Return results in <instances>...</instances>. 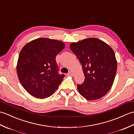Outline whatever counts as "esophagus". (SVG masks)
<instances>
[{
    "label": "esophagus",
    "mask_w": 134,
    "mask_h": 134,
    "mask_svg": "<svg viewBox=\"0 0 134 134\" xmlns=\"http://www.w3.org/2000/svg\"><path fill=\"white\" fill-rule=\"evenodd\" d=\"M67 75L68 76H72L74 75V74H72L71 72H69V73L67 74Z\"/></svg>",
    "instance_id": "1"
}]
</instances>
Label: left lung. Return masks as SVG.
<instances>
[{
  "label": "left lung",
  "mask_w": 134,
  "mask_h": 134,
  "mask_svg": "<svg viewBox=\"0 0 134 134\" xmlns=\"http://www.w3.org/2000/svg\"><path fill=\"white\" fill-rule=\"evenodd\" d=\"M70 48L82 65L85 81L78 85L79 93L87 100L104 97L112 87L117 71V60L113 49L97 38L72 42Z\"/></svg>",
  "instance_id": "8db88e82"
}]
</instances>
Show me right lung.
I'll use <instances>...</instances> for the list:
<instances>
[{
    "label": "right lung",
    "mask_w": 134,
    "mask_h": 134,
    "mask_svg": "<svg viewBox=\"0 0 134 134\" xmlns=\"http://www.w3.org/2000/svg\"><path fill=\"white\" fill-rule=\"evenodd\" d=\"M63 42L38 38L22 48L17 62L16 72L22 86L37 98L52 96L64 75L58 74L56 56L64 49Z\"/></svg>",
    "instance_id": "obj_1"
}]
</instances>
